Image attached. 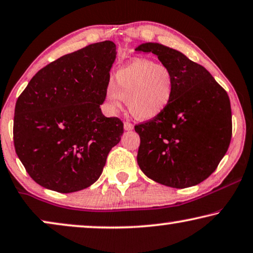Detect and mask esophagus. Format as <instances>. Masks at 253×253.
<instances>
[{
	"mask_svg": "<svg viewBox=\"0 0 253 253\" xmlns=\"http://www.w3.org/2000/svg\"><path fill=\"white\" fill-rule=\"evenodd\" d=\"M124 128H125V130H131L134 128V126H133V124L125 122L124 123Z\"/></svg>",
	"mask_w": 253,
	"mask_h": 253,
	"instance_id": "obj_1",
	"label": "esophagus"
}]
</instances>
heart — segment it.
Wrapping results in <instances>:
<instances>
[{"mask_svg":"<svg viewBox=\"0 0 253 253\" xmlns=\"http://www.w3.org/2000/svg\"><path fill=\"white\" fill-rule=\"evenodd\" d=\"M174 90L175 76L169 66L137 58L117 71L115 83L106 86V106L116 112L126 99L128 110L135 118L150 120L169 108Z\"/></svg>","mask_w":253,"mask_h":253,"instance_id":"heart-1","label":"heart"}]
</instances>
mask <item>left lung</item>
Wrapping results in <instances>:
<instances>
[{
  "label": "left lung",
  "instance_id": "obj_1",
  "mask_svg": "<svg viewBox=\"0 0 253 253\" xmlns=\"http://www.w3.org/2000/svg\"><path fill=\"white\" fill-rule=\"evenodd\" d=\"M135 50L157 55L175 76L169 108L135 125L141 138L138 166L164 186H196L214 172L228 150L233 130L228 94L205 67L180 51L150 42Z\"/></svg>",
  "mask_w": 253,
  "mask_h": 253
}]
</instances>
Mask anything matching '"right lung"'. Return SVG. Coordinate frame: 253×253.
<instances>
[{"label": "right lung", "instance_id": "right-lung-1", "mask_svg": "<svg viewBox=\"0 0 253 253\" xmlns=\"http://www.w3.org/2000/svg\"><path fill=\"white\" fill-rule=\"evenodd\" d=\"M116 44L103 41L65 55L32 78L16 102L13 144L35 182L57 193L88 188L101 176L124 124L106 118Z\"/></svg>", "mask_w": 253, "mask_h": 253}]
</instances>
